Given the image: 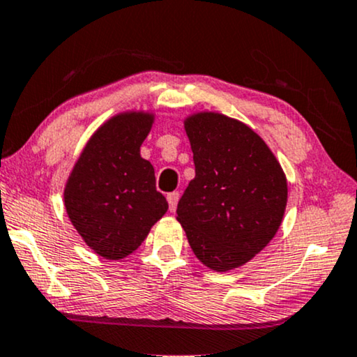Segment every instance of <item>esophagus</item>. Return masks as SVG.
<instances>
[{
	"label": "esophagus",
	"instance_id": "34e87169",
	"mask_svg": "<svg viewBox=\"0 0 357 357\" xmlns=\"http://www.w3.org/2000/svg\"><path fill=\"white\" fill-rule=\"evenodd\" d=\"M178 198H180L178 192H172V193H169V195H167L169 210L170 211H175V208H177V203H178Z\"/></svg>",
	"mask_w": 357,
	"mask_h": 357
}]
</instances>
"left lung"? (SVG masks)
I'll return each mask as SVG.
<instances>
[{
	"label": "left lung",
	"mask_w": 357,
	"mask_h": 357,
	"mask_svg": "<svg viewBox=\"0 0 357 357\" xmlns=\"http://www.w3.org/2000/svg\"><path fill=\"white\" fill-rule=\"evenodd\" d=\"M195 178L177 205V221L198 261L228 272L251 261L279 231L287 177L266 141L239 119L197 111L183 119Z\"/></svg>",
	"instance_id": "8db88e82"
}]
</instances>
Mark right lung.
I'll list each match as a JSON object with an SVG mask.
<instances>
[{
  "mask_svg": "<svg viewBox=\"0 0 357 357\" xmlns=\"http://www.w3.org/2000/svg\"><path fill=\"white\" fill-rule=\"evenodd\" d=\"M154 119L151 109L111 116L86 141L63 188L73 228L108 261L131 256L169 208L155 190L154 167L141 157Z\"/></svg>",
  "mask_w": 357,
  "mask_h": 357,
  "instance_id": "1",
  "label": "right lung"
}]
</instances>
